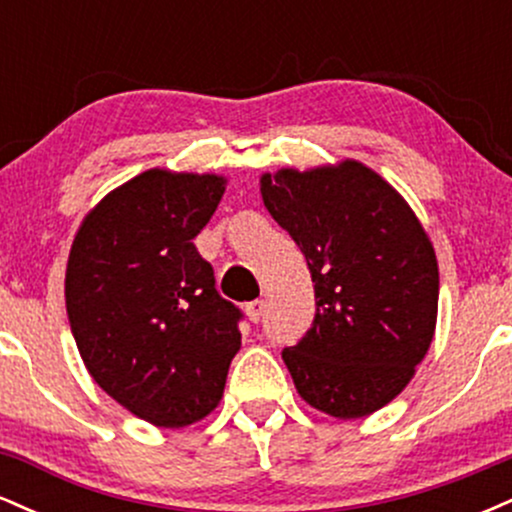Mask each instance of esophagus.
Masks as SVG:
<instances>
[{
	"instance_id": "esophagus-1",
	"label": "esophagus",
	"mask_w": 512,
	"mask_h": 512,
	"mask_svg": "<svg viewBox=\"0 0 512 512\" xmlns=\"http://www.w3.org/2000/svg\"><path fill=\"white\" fill-rule=\"evenodd\" d=\"M264 308H267V303L264 301H252L245 305V313H248L250 322H260L262 315H264Z\"/></svg>"
}]
</instances>
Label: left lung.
<instances>
[{
    "label": "left lung",
    "mask_w": 512,
    "mask_h": 512,
    "mask_svg": "<svg viewBox=\"0 0 512 512\" xmlns=\"http://www.w3.org/2000/svg\"><path fill=\"white\" fill-rule=\"evenodd\" d=\"M260 190L313 276V325L281 351L298 395L337 419L373 414L407 387L431 346V240L409 204L358 161L267 173Z\"/></svg>",
    "instance_id": "1"
}]
</instances>
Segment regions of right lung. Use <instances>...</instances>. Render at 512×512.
Returning a JSON list of instances; mask_svg holds the SVG:
<instances>
[{
  "instance_id": "obj_1",
  "label": "right lung",
  "mask_w": 512,
  "mask_h": 512,
  "mask_svg": "<svg viewBox=\"0 0 512 512\" xmlns=\"http://www.w3.org/2000/svg\"><path fill=\"white\" fill-rule=\"evenodd\" d=\"M219 175L146 170L81 223L67 264V315L88 373L154 426L219 404L240 349L238 305L219 296L197 233L223 197Z\"/></svg>"
}]
</instances>
